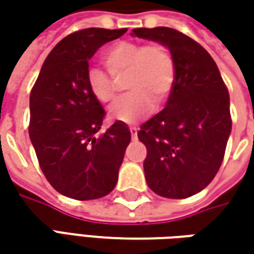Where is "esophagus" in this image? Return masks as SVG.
I'll use <instances>...</instances> for the list:
<instances>
[{"label": "esophagus", "mask_w": 254, "mask_h": 254, "mask_svg": "<svg viewBox=\"0 0 254 254\" xmlns=\"http://www.w3.org/2000/svg\"><path fill=\"white\" fill-rule=\"evenodd\" d=\"M137 131H138V128H135V127H130V132H131L132 140H135V138H137Z\"/></svg>", "instance_id": "34e87169"}]
</instances>
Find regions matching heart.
<instances>
[{
    "mask_svg": "<svg viewBox=\"0 0 254 254\" xmlns=\"http://www.w3.org/2000/svg\"><path fill=\"white\" fill-rule=\"evenodd\" d=\"M109 70L106 74L97 67L87 72V89L102 104H112L117 99L114 80L126 79V90L130 92L110 109V119L134 124L147 117L154 107H161L175 83V61L165 45L160 42L137 44L122 41L112 45L103 56Z\"/></svg>",
    "mask_w": 254,
    "mask_h": 254,
    "instance_id": "b5f03b06",
    "label": "heart"
}]
</instances>
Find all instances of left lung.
<instances>
[{
  "label": "left lung",
  "instance_id": "8db88e82",
  "mask_svg": "<svg viewBox=\"0 0 254 254\" xmlns=\"http://www.w3.org/2000/svg\"><path fill=\"white\" fill-rule=\"evenodd\" d=\"M132 35L165 45L175 61V83L165 109L140 127L147 147L144 172L157 195L184 199L218 174L232 130L228 87L206 49L177 29L137 28Z\"/></svg>",
  "mask_w": 254,
  "mask_h": 254
}]
</instances>
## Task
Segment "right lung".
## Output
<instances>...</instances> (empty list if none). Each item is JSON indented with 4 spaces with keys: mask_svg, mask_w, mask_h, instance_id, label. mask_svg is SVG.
<instances>
[{
    "mask_svg": "<svg viewBox=\"0 0 254 254\" xmlns=\"http://www.w3.org/2000/svg\"><path fill=\"white\" fill-rule=\"evenodd\" d=\"M123 29L87 28L67 35L45 59L29 96V137L39 167L59 193L77 200L110 193L131 134L116 122L99 135L106 112L87 89L89 59Z\"/></svg>",
    "mask_w": 254,
    "mask_h": 254,
    "instance_id": "add662e5",
    "label": "right lung"
}]
</instances>
